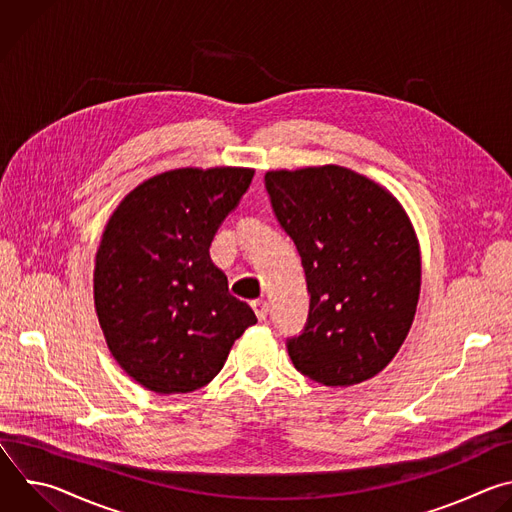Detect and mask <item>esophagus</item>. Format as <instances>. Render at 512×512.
<instances>
[{
    "label": "esophagus",
    "mask_w": 512,
    "mask_h": 512,
    "mask_svg": "<svg viewBox=\"0 0 512 512\" xmlns=\"http://www.w3.org/2000/svg\"><path fill=\"white\" fill-rule=\"evenodd\" d=\"M251 308H253L255 316H257L259 320H265L267 314H269V304H267L265 300H255V302H251Z\"/></svg>",
    "instance_id": "1"
}]
</instances>
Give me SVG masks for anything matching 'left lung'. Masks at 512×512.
I'll return each mask as SVG.
<instances>
[{
    "label": "left lung",
    "instance_id": "obj_1",
    "mask_svg": "<svg viewBox=\"0 0 512 512\" xmlns=\"http://www.w3.org/2000/svg\"><path fill=\"white\" fill-rule=\"evenodd\" d=\"M265 186L310 291L308 324L287 342L291 362L326 387L373 379L405 342L419 302L409 214L385 186L334 164L269 170Z\"/></svg>",
    "mask_w": 512,
    "mask_h": 512
}]
</instances>
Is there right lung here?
Masks as SVG:
<instances>
[{"label":"right lung","instance_id":"1","mask_svg":"<svg viewBox=\"0 0 512 512\" xmlns=\"http://www.w3.org/2000/svg\"><path fill=\"white\" fill-rule=\"evenodd\" d=\"M255 170L178 168L143 180L113 210L93 271L99 326L119 367L158 395L208 385L257 322L210 259V243Z\"/></svg>","mask_w":512,"mask_h":512}]
</instances>
